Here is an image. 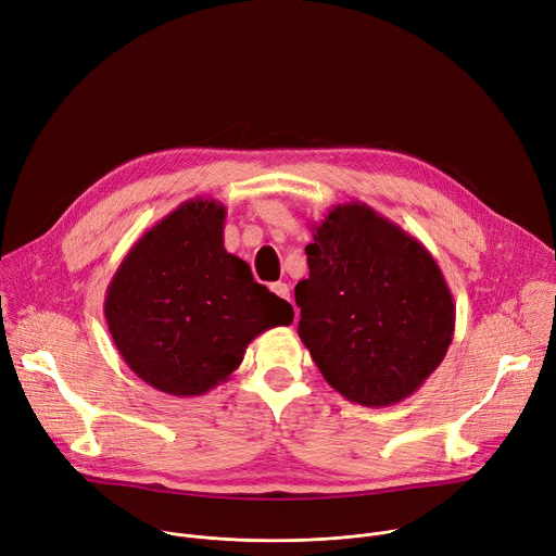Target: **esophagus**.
<instances>
[{
    "mask_svg": "<svg viewBox=\"0 0 556 556\" xmlns=\"http://www.w3.org/2000/svg\"><path fill=\"white\" fill-rule=\"evenodd\" d=\"M270 290H273L277 296H281V299L290 301V288H288V283H281V281L270 283Z\"/></svg>",
    "mask_w": 556,
    "mask_h": 556,
    "instance_id": "1",
    "label": "esophagus"
}]
</instances>
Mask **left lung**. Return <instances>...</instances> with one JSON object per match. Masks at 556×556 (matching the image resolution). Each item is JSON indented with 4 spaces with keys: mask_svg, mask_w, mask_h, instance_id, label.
Wrapping results in <instances>:
<instances>
[{
    "mask_svg": "<svg viewBox=\"0 0 556 556\" xmlns=\"http://www.w3.org/2000/svg\"><path fill=\"white\" fill-rule=\"evenodd\" d=\"M309 277L294 288L299 337L343 399L389 407L444 361L455 303L431 253L365 202L312 226Z\"/></svg>",
    "mask_w": 556,
    "mask_h": 556,
    "instance_id": "obj_1",
    "label": "left lung"
}]
</instances>
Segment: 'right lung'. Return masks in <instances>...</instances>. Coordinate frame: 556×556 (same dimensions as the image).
<instances>
[{
  "instance_id": "add662e5",
  "label": "right lung",
  "mask_w": 556,
  "mask_h": 556,
  "mask_svg": "<svg viewBox=\"0 0 556 556\" xmlns=\"http://www.w3.org/2000/svg\"><path fill=\"white\" fill-rule=\"evenodd\" d=\"M226 208L182 202L129 249L105 292V321L129 369L180 399L202 395L240 367L262 332L294 309L224 249Z\"/></svg>"
}]
</instances>
